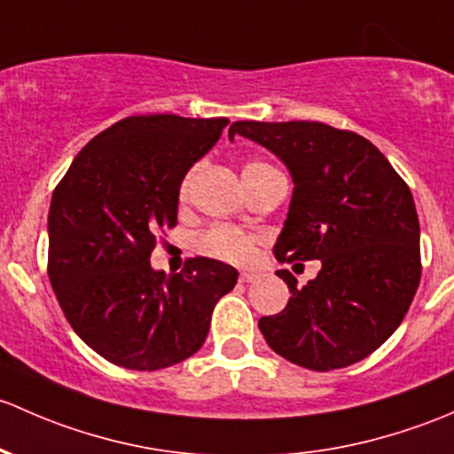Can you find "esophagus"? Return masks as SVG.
<instances>
[{
    "mask_svg": "<svg viewBox=\"0 0 454 454\" xmlns=\"http://www.w3.org/2000/svg\"><path fill=\"white\" fill-rule=\"evenodd\" d=\"M255 279H258V273H254V270H242V273H240V282L242 284L255 282Z\"/></svg>",
    "mask_w": 454,
    "mask_h": 454,
    "instance_id": "esophagus-1",
    "label": "esophagus"
}]
</instances>
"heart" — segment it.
<instances>
[{
    "mask_svg": "<svg viewBox=\"0 0 454 454\" xmlns=\"http://www.w3.org/2000/svg\"><path fill=\"white\" fill-rule=\"evenodd\" d=\"M266 170H273V166H269L266 161H249L245 168H242V179L245 181L254 179V176H258L260 172H266ZM192 179H194V170H190L179 185L181 199L188 196ZM194 247L199 254L207 255V258L212 260L227 262V264H249V262L255 258L258 236L233 225H214L196 236Z\"/></svg>",
    "mask_w": 454,
    "mask_h": 454,
    "instance_id": "b5f03b06",
    "label": "heart"
}]
</instances>
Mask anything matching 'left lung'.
Here are the masks:
<instances>
[{
    "mask_svg": "<svg viewBox=\"0 0 454 454\" xmlns=\"http://www.w3.org/2000/svg\"><path fill=\"white\" fill-rule=\"evenodd\" d=\"M233 135L275 153L295 181L275 258L321 260L301 288L293 273L278 270L291 299L260 319L266 343L312 372L363 361L394 334L419 286V221L409 185L354 130L242 120L229 126Z\"/></svg>",
    "mask_w": 454,
    "mask_h": 454,
    "instance_id": "obj_1",
    "label": "left lung"
}]
</instances>
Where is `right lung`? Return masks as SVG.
Segmentation results:
<instances>
[{"label": "right lung", "instance_id": "right-lung-1", "mask_svg": "<svg viewBox=\"0 0 454 454\" xmlns=\"http://www.w3.org/2000/svg\"><path fill=\"white\" fill-rule=\"evenodd\" d=\"M227 118L130 115L91 139L56 185L48 214V275L74 332L114 365L157 372L200 349L214 306L238 270L190 258L153 270L159 233L176 225L185 172Z\"/></svg>", "mask_w": 454, "mask_h": 454}]
</instances>
